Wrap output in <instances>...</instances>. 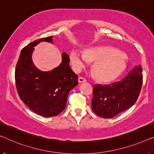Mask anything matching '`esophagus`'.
<instances>
[{
	"label": "esophagus",
	"instance_id": "1",
	"mask_svg": "<svg viewBox=\"0 0 154 154\" xmlns=\"http://www.w3.org/2000/svg\"><path fill=\"white\" fill-rule=\"evenodd\" d=\"M78 82H79V83H83V82H86V80L84 77H79V78H78Z\"/></svg>",
	"mask_w": 154,
	"mask_h": 154
}]
</instances>
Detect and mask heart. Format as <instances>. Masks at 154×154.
Here are the masks:
<instances>
[{
  "instance_id": "b5f03b06",
  "label": "heart",
  "mask_w": 154,
  "mask_h": 154,
  "mask_svg": "<svg viewBox=\"0 0 154 154\" xmlns=\"http://www.w3.org/2000/svg\"><path fill=\"white\" fill-rule=\"evenodd\" d=\"M70 60L73 70L76 72L83 69L88 61H95L93 66L94 75L100 81L104 82L116 79L122 73L127 66L122 54L107 47L91 48L85 54L74 50L70 52Z\"/></svg>"
}]
</instances>
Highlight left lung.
Listing matches in <instances>:
<instances>
[{
	"instance_id": "8db88e82",
	"label": "left lung",
	"mask_w": 154,
	"mask_h": 154,
	"mask_svg": "<svg viewBox=\"0 0 154 154\" xmlns=\"http://www.w3.org/2000/svg\"><path fill=\"white\" fill-rule=\"evenodd\" d=\"M140 66L120 82L108 85H94L92 109L98 116L112 118L132 106L138 98L143 84Z\"/></svg>"
}]
</instances>
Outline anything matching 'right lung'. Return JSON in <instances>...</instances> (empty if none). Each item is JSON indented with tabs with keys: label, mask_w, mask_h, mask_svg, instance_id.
<instances>
[{
	"label": "right lung",
	"mask_w": 154,
	"mask_h": 154,
	"mask_svg": "<svg viewBox=\"0 0 154 154\" xmlns=\"http://www.w3.org/2000/svg\"><path fill=\"white\" fill-rule=\"evenodd\" d=\"M53 36L29 43L20 52L15 70L18 95L27 107L43 117H54L66 106L69 92L78 84V76L71 69L68 55L63 52L59 66L50 71H41L32 59L34 48L43 41L53 43Z\"/></svg>",
	"instance_id": "add662e5"
}]
</instances>
